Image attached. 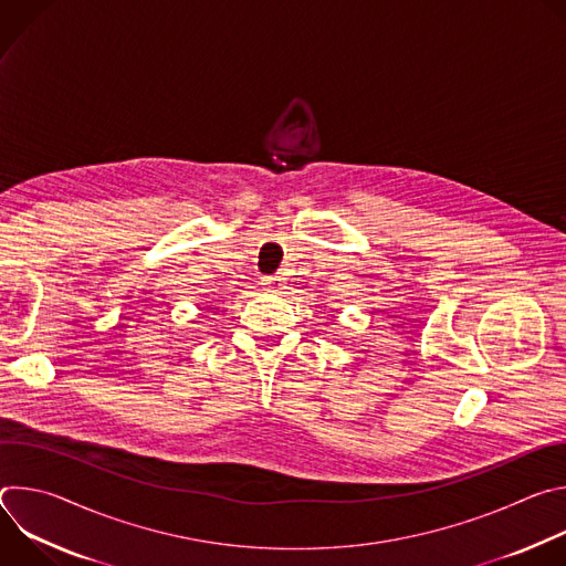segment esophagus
I'll list each match as a JSON object with an SVG mask.
<instances>
[{
	"instance_id": "obj_1",
	"label": "esophagus",
	"mask_w": 566,
	"mask_h": 566,
	"mask_svg": "<svg viewBox=\"0 0 566 566\" xmlns=\"http://www.w3.org/2000/svg\"><path fill=\"white\" fill-rule=\"evenodd\" d=\"M262 284H264V289L282 291V289H284V277H280V275H275V277H264V280H262Z\"/></svg>"
}]
</instances>
